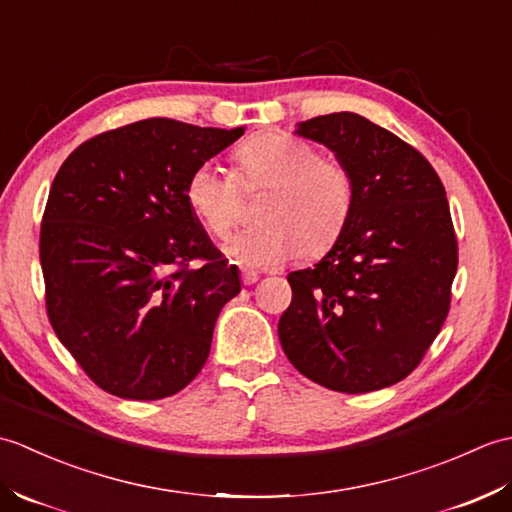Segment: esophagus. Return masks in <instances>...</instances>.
I'll use <instances>...</instances> for the list:
<instances>
[{
  "mask_svg": "<svg viewBox=\"0 0 512 512\" xmlns=\"http://www.w3.org/2000/svg\"><path fill=\"white\" fill-rule=\"evenodd\" d=\"M242 281H244V286H253L259 281V275L255 273V270H242Z\"/></svg>",
  "mask_w": 512,
  "mask_h": 512,
  "instance_id": "1",
  "label": "esophagus"
}]
</instances>
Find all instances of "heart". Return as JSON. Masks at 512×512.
<instances>
[{"label":"heart","mask_w":512,"mask_h":512,"mask_svg":"<svg viewBox=\"0 0 512 512\" xmlns=\"http://www.w3.org/2000/svg\"><path fill=\"white\" fill-rule=\"evenodd\" d=\"M233 165L235 178L213 162L195 167L187 180V202L206 231L226 237L239 217V189L266 191L257 209L262 224L226 244V255L239 266L262 270L286 264L299 253L317 257L343 233L354 184L339 160L319 156L295 136L266 132L239 145Z\"/></svg>","instance_id":"b5f03b06"}]
</instances>
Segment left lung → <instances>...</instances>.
<instances>
[{
	"instance_id": "left-lung-1",
	"label": "left lung",
	"mask_w": 512,
	"mask_h": 512,
	"mask_svg": "<svg viewBox=\"0 0 512 512\" xmlns=\"http://www.w3.org/2000/svg\"><path fill=\"white\" fill-rule=\"evenodd\" d=\"M295 134L350 171L352 213L312 268L288 275L279 341L299 372L343 394L409 376L436 339L458 270L451 211L420 151L352 112L317 116Z\"/></svg>"
}]
</instances>
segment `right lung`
Instances as JSON below:
<instances>
[{
	"label": "right lung",
	"instance_id": "1",
	"mask_svg": "<svg viewBox=\"0 0 512 512\" xmlns=\"http://www.w3.org/2000/svg\"><path fill=\"white\" fill-rule=\"evenodd\" d=\"M244 129L147 118L76 147L52 182L39 239L48 317L85 374L118 398L187 387L242 290L189 206L187 180Z\"/></svg>",
	"mask_w": 512,
	"mask_h": 512
}]
</instances>
